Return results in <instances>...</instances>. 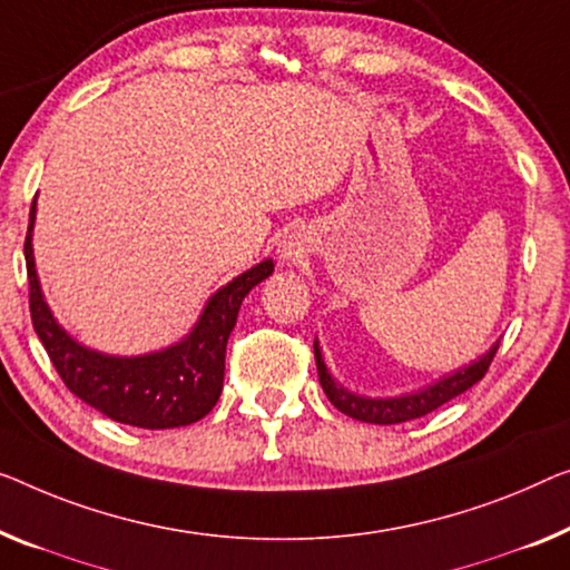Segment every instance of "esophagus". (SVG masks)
I'll return each mask as SVG.
<instances>
[{
	"instance_id": "esophagus-1",
	"label": "esophagus",
	"mask_w": 570,
	"mask_h": 570,
	"mask_svg": "<svg viewBox=\"0 0 570 570\" xmlns=\"http://www.w3.org/2000/svg\"><path fill=\"white\" fill-rule=\"evenodd\" d=\"M278 253H282V258H286V261H294L296 256H299V248H296V243H292V240H284L282 245H278Z\"/></svg>"
}]
</instances>
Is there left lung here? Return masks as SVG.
<instances>
[{"mask_svg":"<svg viewBox=\"0 0 570 570\" xmlns=\"http://www.w3.org/2000/svg\"><path fill=\"white\" fill-rule=\"evenodd\" d=\"M499 351V340L489 347L487 353L479 355V358L471 361L469 366L450 371L445 376H440L432 384L417 389V392H406L399 396H361L355 392H347V389L333 379V373L327 371L325 358H322L320 340L314 337V361H317V373L322 392L327 394L330 402H333L340 412L347 414V417L371 422V424H399L424 417V414L443 406L450 399L458 394L469 392L473 384H479L483 373L489 371L491 361Z\"/></svg>","mask_w":570,"mask_h":570,"instance_id":"8db88e82","label":"left lung"}]
</instances>
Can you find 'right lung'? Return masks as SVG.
Masks as SVG:
<instances>
[{
    "label": "right lung",
    "mask_w": 570,
    "mask_h": 570,
    "mask_svg": "<svg viewBox=\"0 0 570 570\" xmlns=\"http://www.w3.org/2000/svg\"><path fill=\"white\" fill-rule=\"evenodd\" d=\"M36 207L38 199L30 207L24 237L30 317L63 384L105 417L132 428L171 430L207 417L223 394L225 347L237 312L250 288L274 274V261H261L217 288L178 343L142 355L101 353L68 335L48 307L32 253Z\"/></svg>",
    "instance_id": "obj_1"
}]
</instances>
